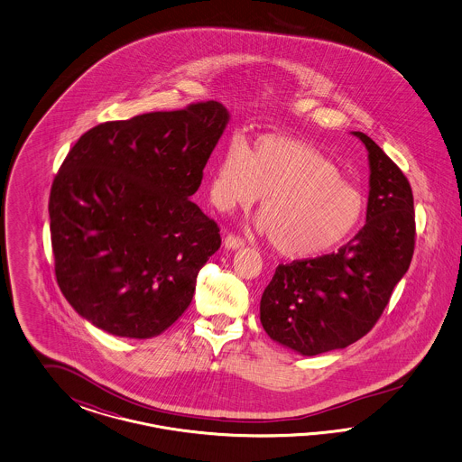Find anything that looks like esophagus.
I'll use <instances>...</instances> for the list:
<instances>
[{
  "instance_id": "obj_1",
  "label": "esophagus",
  "mask_w": 462,
  "mask_h": 462,
  "mask_svg": "<svg viewBox=\"0 0 462 462\" xmlns=\"http://www.w3.org/2000/svg\"><path fill=\"white\" fill-rule=\"evenodd\" d=\"M244 245H245V240L240 237V236L228 234V236L225 237V247H226V249H238V247H244Z\"/></svg>"
}]
</instances>
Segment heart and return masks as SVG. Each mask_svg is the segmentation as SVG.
<instances>
[{
    "mask_svg": "<svg viewBox=\"0 0 462 462\" xmlns=\"http://www.w3.org/2000/svg\"><path fill=\"white\" fill-rule=\"evenodd\" d=\"M263 198L261 230L290 259L336 249L359 228L365 215L363 191L340 176L332 159L303 140L261 135L251 152L228 142L211 174V201L222 208H249Z\"/></svg>",
    "mask_w": 462,
    "mask_h": 462,
    "instance_id": "heart-1",
    "label": "heart"
}]
</instances>
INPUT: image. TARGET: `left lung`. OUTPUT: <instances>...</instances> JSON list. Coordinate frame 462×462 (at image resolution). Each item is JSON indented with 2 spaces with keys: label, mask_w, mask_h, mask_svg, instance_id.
<instances>
[{
  "label": "left lung",
  "mask_w": 462,
  "mask_h": 462,
  "mask_svg": "<svg viewBox=\"0 0 462 462\" xmlns=\"http://www.w3.org/2000/svg\"><path fill=\"white\" fill-rule=\"evenodd\" d=\"M369 152L365 225L337 252L280 264L261 298L267 336L303 356L363 338L390 303L415 251L413 193L378 143L354 132Z\"/></svg>",
  "instance_id": "1"
}]
</instances>
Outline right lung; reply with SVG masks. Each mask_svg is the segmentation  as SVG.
I'll return each mask as SVG.
<instances>
[{
    "instance_id": "add662e5",
    "label": "right lung",
    "mask_w": 462,
    "mask_h": 462,
    "mask_svg": "<svg viewBox=\"0 0 462 462\" xmlns=\"http://www.w3.org/2000/svg\"><path fill=\"white\" fill-rule=\"evenodd\" d=\"M226 122L224 105L198 101L99 124L72 145L51 188V240L57 284L86 320L149 338L189 307L222 244L189 196Z\"/></svg>"
}]
</instances>
